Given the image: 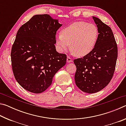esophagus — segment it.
Here are the masks:
<instances>
[{
	"label": "esophagus",
	"mask_w": 126,
	"mask_h": 126,
	"mask_svg": "<svg viewBox=\"0 0 126 126\" xmlns=\"http://www.w3.org/2000/svg\"><path fill=\"white\" fill-rule=\"evenodd\" d=\"M67 62L68 63H70V62H73V60H72V58H71V57H69V56H67Z\"/></svg>",
	"instance_id": "1"
}]
</instances>
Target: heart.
I'll return each instance as SVG.
<instances>
[{"label":"heart","instance_id":"b5f03b06","mask_svg":"<svg viewBox=\"0 0 126 126\" xmlns=\"http://www.w3.org/2000/svg\"><path fill=\"white\" fill-rule=\"evenodd\" d=\"M96 25L85 22L74 23L65 27L61 34L57 35L56 44L61 51L67 50L71 44V50L78 57H84L94 48L98 37Z\"/></svg>","mask_w":126,"mask_h":126}]
</instances>
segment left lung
Listing matches in <instances>:
<instances>
[{
	"label": "left lung",
	"instance_id": "left-lung-1",
	"mask_svg": "<svg viewBox=\"0 0 126 126\" xmlns=\"http://www.w3.org/2000/svg\"><path fill=\"white\" fill-rule=\"evenodd\" d=\"M93 19L99 33L94 48L83 58L74 60L76 86L88 93H96L107 86L113 76L118 57L111 28L98 18L93 16Z\"/></svg>",
	"mask_w": 126,
	"mask_h": 126
}]
</instances>
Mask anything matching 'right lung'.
Returning a JSON list of instances; mask_svg holds the SVG:
<instances>
[{"label": "right lung", "instance_id": "obj_1", "mask_svg": "<svg viewBox=\"0 0 126 126\" xmlns=\"http://www.w3.org/2000/svg\"><path fill=\"white\" fill-rule=\"evenodd\" d=\"M61 25L48 14L35 15L17 32L11 50L12 67L16 80L27 91H46L65 64L67 55L57 52L54 44Z\"/></svg>", "mask_w": 126, "mask_h": 126}]
</instances>
